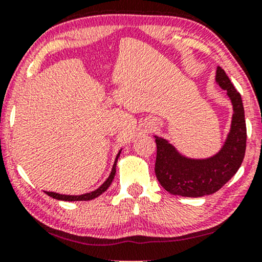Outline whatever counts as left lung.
I'll return each mask as SVG.
<instances>
[{
	"label": "left lung",
	"instance_id": "1",
	"mask_svg": "<svg viewBox=\"0 0 262 262\" xmlns=\"http://www.w3.org/2000/svg\"><path fill=\"white\" fill-rule=\"evenodd\" d=\"M216 82L227 91L234 110L230 131L220 151L207 159H189L181 155L167 139L155 136V174L161 186L170 194L189 198L212 194L223 187L241 167L247 142L241 95L221 67H217Z\"/></svg>",
	"mask_w": 262,
	"mask_h": 262
}]
</instances>
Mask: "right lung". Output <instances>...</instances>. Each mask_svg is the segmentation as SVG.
Instances as JSON below:
<instances>
[{"instance_id":"obj_1","label":"right lung","mask_w":262,"mask_h":262,"mask_svg":"<svg viewBox=\"0 0 262 262\" xmlns=\"http://www.w3.org/2000/svg\"><path fill=\"white\" fill-rule=\"evenodd\" d=\"M120 152H121V149L119 150V152H118V155L116 157V161H114L113 163V167H112V170H111V174L110 177L107 178V180L103 182V184L100 186L98 189H95V191L93 192H89V193H84V194H80V195H70V194H60V193H56V192H48V191H44L46 194L52 196V198H55L57 200H64V202H85V200H92V199H95L96 196H99L100 194H102L103 192L106 191L107 188L110 187V185L112 184L113 179H114V175H116V171H117V162H118V159H119L120 156Z\"/></svg>"}]
</instances>
